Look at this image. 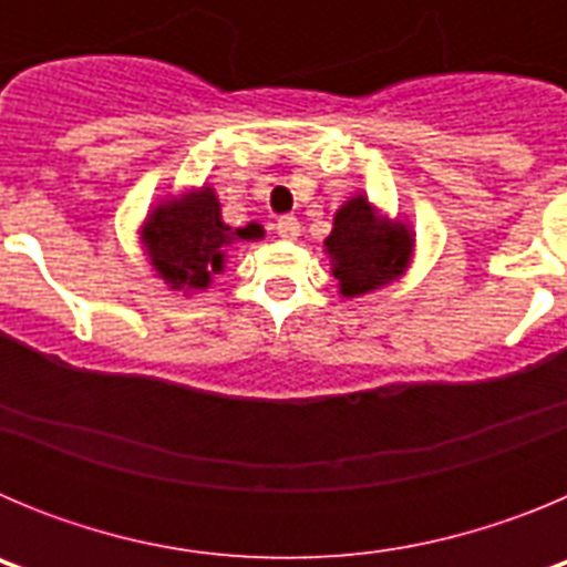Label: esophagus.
<instances>
[{"mask_svg":"<svg viewBox=\"0 0 567 567\" xmlns=\"http://www.w3.org/2000/svg\"><path fill=\"white\" fill-rule=\"evenodd\" d=\"M275 233H278V238L284 240H298L300 221L298 218H280V221L275 224Z\"/></svg>","mask_w":567,"mask_h":567,"instance_id":"obj_1","label":"esophagus"}]
</instances>
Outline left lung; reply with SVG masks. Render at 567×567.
Here are the masks:
<instances>
[{
  "instance_id": "left-lung-1",
  "label": "left lung",
  "mask_w": 567,
  "mask_h": 567,
  "mask_svg": "<svg viewBox=\"0 0 567 567\" xmlns=\"http://www.w3.org/2000/svg\"><path fill=\"white\" fill-rule=\"evenodd\" d=\"M417 235L403 215H385L363 193L352 195L334 213L323 252L329 258L338 292L360 298L392 287L409 272Z\"/></svg>"
}]
</instances>
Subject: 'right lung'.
Returning <instances> with one entry per match:
<instances>
[{"label": "right lung", "mask_w": 567, "mask_h": 567, "mask_svg": "<svg viewBox=\"0 0 567 567\" xmlns=\"http://www.w3.org/2000/svg\"><path fill=\"white\" fill-rule=\"evenodd\" d=\"M260 238V224L229 227L224 221L221 202L209 184L167 193L147 209L138 227V244L155 278L184 298L213 287V280L227 269L229 247Z\"/></svg>", "instance_id": "right-lung-1"}]
</instances>
